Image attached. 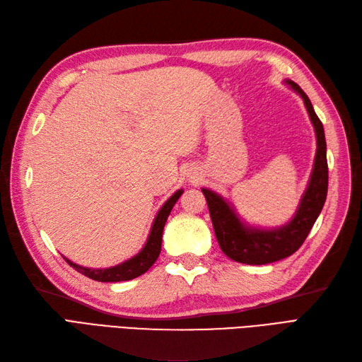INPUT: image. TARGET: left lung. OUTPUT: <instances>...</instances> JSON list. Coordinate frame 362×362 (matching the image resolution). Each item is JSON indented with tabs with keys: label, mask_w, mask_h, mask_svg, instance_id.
<instances>
[{
	"label": "left lung",
	"mask_w": 362,
	"mask_h": 362,
	"mask_svg": "<svg viewBox=\"0 0 362 362\" xmlns=\"http://www.w3.org/2000/svg\"><path fill=\"white\" fill-rule=\"evenodd\" d=\"M284 84L302 98L314 127L317 144L310 180L294 216L287 223L276 228L249 225L238 216L234 205L222 194L206 187L201 189L206 199L208 210H210L218 246L226 257L242 264L262 266L294 254L308 237L326 201L327 161L323 125L314 112L310 98L300 87L291 80H286Z\"/></svg>",
	"instance_id": "left-lung-1"
}]
</instances>
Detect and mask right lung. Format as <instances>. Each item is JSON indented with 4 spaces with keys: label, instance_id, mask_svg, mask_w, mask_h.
<instances>
[{
    "label": "right lung",
    "instance_id": "1",
    "mask_svg": "<svg viewBox=\"0 0 362 362\" xmlns=\"http://www.w3.org/2000/svg\"><path fill=\"white\" fill-rule=\"evenodd\" d=\"M182 192H184L182 189L177 190L166 202L161 205L157 216L154 217V222H152V225H151V231L146 238V243L144 245V247L140 249L139 254L131 257L129 259L120 262V264L112 266V267L90 269V267H83L80 264H76V262L71 261L66 257H63V258L66 259V262L71 267H74L76 272H80L81 275L90 278V279H95V281H100V282L129 281V279H134L140 275H144V273L148 272L149 267L154 264L160 255L164 225H166V221L172 211V208L180 199Z\"/></svg>",
    "mask_w": 362,
    "mask_h": 362
}]
</instances>
